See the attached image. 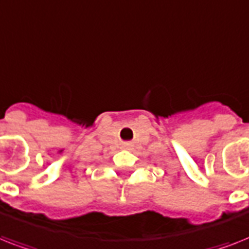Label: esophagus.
<instances>
[{"mask_svg":"<svg viewBox=\"0 0 249 249\" xmlns=\"http://www.w3.org/2000/svg\"><path fill=\"white\" fill-rule=\"evenodd\" d=\"M123 147H124V148H126V147H129V144H126V143H125V144H124V146H123Z\"/></svg>","mask_w":249,"mask_h":249,"instance_id":"esophagus-1","label":"esophagus"}]
</instances>
